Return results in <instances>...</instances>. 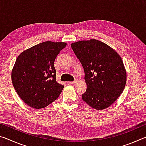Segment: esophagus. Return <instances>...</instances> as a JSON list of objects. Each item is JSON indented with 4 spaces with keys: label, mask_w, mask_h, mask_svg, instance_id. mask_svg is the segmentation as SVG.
<instances>
[{
    "label": "esophagus",
    "mask_w": 146,
    "mask_h": 146,
    "mask_svg": "<svg viewBox=\"0 0 146 146\" xmlns=\"http://www.w3.org/2000/svg\"><path fill=\"white\" fill-rule=\"evenodd\" d=\"M76 82V80H75V81H73V82H68L69 84H75Z\"/></svg>",
    "instance_id": "1"
}]
</instances>
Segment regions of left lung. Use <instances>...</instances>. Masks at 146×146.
<instances>
[{
    "mask_svg": "<svg viewBox=\"0 0 146 146\" xmlns=\"http://www.w3.org/2000/svg\"><path fill=\"white\" fill-rule=\"evenodd\" d=\"M71 47L85 73L87 90L82 95V100L97 110L110 107L126 84V71L121 56L96 39L76 42Z\"/></svg>",
    "mask_w": 146,
    "mask_h": 146,
    "instance_id": "left-lung-1",
    "label": "left lung"
}]
</instances>
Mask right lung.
<instances>
[{"mask_svg":"<svg viewBox=\"0 0 146 146\" xmlns=\"http://www.w3.org/2000/svg\"><path fill=\"white\" fill-rule=\"evenodd\" d=\"M66 42L46 41L23 51L11 71L13 87L20 98L35 109L48 106L60 95L64 86L56 81L54 62Z\"/></svg>","mask_w":146,"mask_h":146,"instance_id":"1","label":"right lung"}]
</instances>
